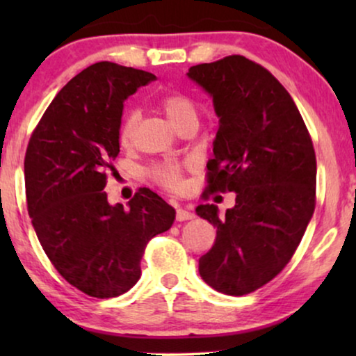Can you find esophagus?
<instances>
[{
	"label": "esophagus",
	"mask_w": 356,
	"mask_h": 356,
	"mask_svg": "<svg viewBox=\"0 0 356 356\" xmlns=\"http://www.w3.org/2000/svg\"><path fill=\"white\" fill-rule=\"evenodd\" d=\"M191 218H194V213L191 211H188V209H183V207L177 209V220L184 222V220H191Z\"/></svg>",
	"instance_id": "34e87169"
}]
</instances>
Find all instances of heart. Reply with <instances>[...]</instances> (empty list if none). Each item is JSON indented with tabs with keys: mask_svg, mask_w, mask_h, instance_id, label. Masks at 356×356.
<instances>
[{
	"mask_svg": "<svg viewBox=\"0 0 356 356\" xmlns=\"http://www.w3.org/2000/svg\"><path fill=\"white\" fill-rule=\"evenodd\" d=\"M159 104L175 126H178L184 120L196 116V105H194V102L188 95L181 94V92H168V94L160 97ZM136 126H138V115H136V111L124 113L118 128V139L121 145H129L133 143ZM149 177L155 183L162 184L163 188L172 189V191H178L183 186V167L175 162L154 165L149 170Z\"/></svg>",
	"mask_w": 356,
	"mask_h": 356,
	"instance_id": "heart-1",
	"label": "heart"
}]
</instances>
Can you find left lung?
<instances>
[{"label":"left lung","mask_w":356,"mask_h":356,"mask_svg":"<svg viewBox=\"0 0 356 356\" xmlns=\"http://www.w3.org/2000/svg\"><path fill=\"white\" fill-rule=\"evenodd\" d=\"M188 76L212 95L220 118L206 189L236 193L222 218L216 204L196 209L217 228L199 274L220 293L248 295L284 270L313 217V140L293 99L264 66L232 55L191 66Z\"/></svg>","instance_id":"8db88e82"}]
</instances>
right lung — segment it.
Instances as JSON below:
<instances>
[{
	"mask_svg": "<svg viewBox=\"0 0 356 356\" xmlns=\"http://www.w3.org/2000/svg\"><path fill=\"white\" fill-rule=\"evenodd\" d=\"M152 81V72L95 63L58 92L29 139L24 178L38 241L58 274L94 298L126 293L147 243L175 220V209L149 188L128 209L110 206L104 191L124 100Z\"/></svg>",
	"mask_w": 356,
	"mask_h": 356,
	"instance_id": "right-lung-1",
	"label": "right lung"
}]
</instances>
